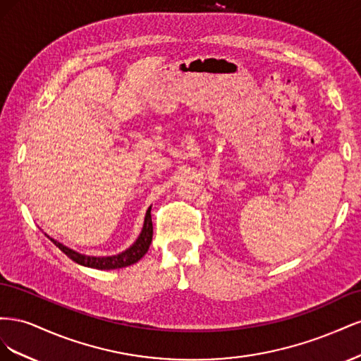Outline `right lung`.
<instances>
[{"instance_id": "right-lung-1", "label": "right lung", "mask_w": 361, "mask_h": 361, "mask_svg": "<svg viewBox=\"0 0 361 361\" xmlns=\"http://www.w3.org/2000/svg\"><path fill=\"white\" fill-rule=\"evenodd\" d=\"M150 209H152V206L149 207L147 212H146L143 228H141V232H140L138 238L135 239V243L130 247H128L125 251H122V253L114 255V256H87V255H81V253H78V251H75V250L66 247L64 244L59 243L57 239L51 238L49 235L45 233V236L49 238L52 244H56L64 255H66L69 259H72L73 262H76L78 265L94 268V269L125 268V267L137 264V262L147 253V250L150 247L152 236H154V226H152Z\"/></svg>"}]
</instances>
